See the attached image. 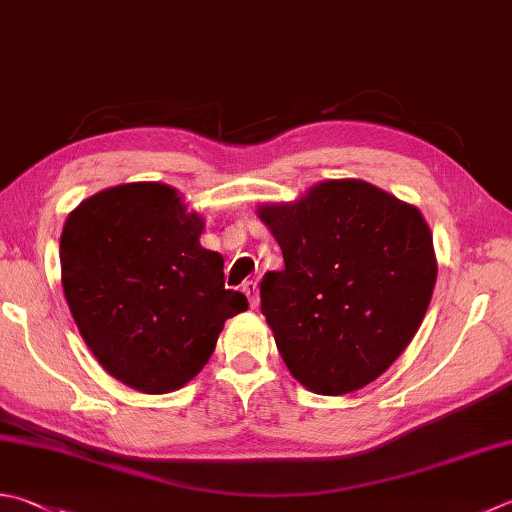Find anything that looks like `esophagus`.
Listing matches in <instances>:
<instances>
[{
    "instance_id": "esophagus-1",
    "label": "esophagus",
    "mask_w": 512,
    "mask_h": 512,
    "mask_svg": "<svg viewBox=\"0 0 512 512\" xmlns=\"http://www.w3.org/2000/svg\"><path fill=\"white\" fill-rule=\"evenodd\" d=\"M243 292L249 298V305L258 307V283L256 281H245L243 283Z\"/></svg>"
}]
</instances>
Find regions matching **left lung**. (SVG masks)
Masks as SVG:
<instances>
[{
    "instance_id": "1",
    "label": "left lung",
    "mask_w": 512,
    "mask_h": 512,
    "mask_svg": "<svg viewBox=\"0 0 512 512\" xmlns=\"http://www.w3.org/2000/svg\"><path fill=\"white\" fill-rule=\"evenodd\" d=\"M285 267L260 283V310L298 383L325 397L361 390L406 350L437 281L421 211L365 180H325L258 207Z\"/></svg>"
}]
</instances>
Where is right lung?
I'll return each mask as SVG.
<instances>
[{"label":"right lung","mask_w":512,"mask_h":512,"mask_svg":"<svg viewBox=\"0 0 512 512\" xmlns=\"http://www.w3.org/2000/svg\"><path fill=\"white\" fill-rule=\"evenodd\" d=\"M205 220L162 182L86 198L60 238L62 287L84 343L129 388L165 394L205 368L225 321L247 310L225 289L223 256L200 245Z\"/></svg>","instance_id":"obj_1"}]
</instances>
